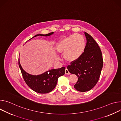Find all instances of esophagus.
<instances>
[{"label": "esophagus", "instance_id": "34e87169", "mask_svg": "<svg viewBox=\"0 0 121 121\" xmlns=\"http://www.w3.org/2000/svg\"><path fill=\"white\" fill-rule=\"evenodd\" d=\"M65 74H70V73L69 72V71H68V70L67 68L65 69Z\"/></svg>", "mask_w": 121, "mask_h": 121}]
</instances>
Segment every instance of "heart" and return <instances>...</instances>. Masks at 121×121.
Listing matches in <instances>:
<instances>
[{
    "label": "heart",
    "mask_w": 121,
    "mask_h": 121,
    "mask_svg": "<svg viewBox=\"0 0 121 121\" xmlns=\"http://www.w3.org/2000/svg\"><path fill=\"white\" fill-rule=\"evenodd\" d=\"M85 40L79 34H73L61 39L56 47L58 52L63 54L64 59L68 62H73L79 59L85 50Z\"/></svg>",
    "instance_id": "b5f03b06"
}]
</instances>
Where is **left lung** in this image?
<instances>
[{"label":"left lung","mask_w":121,"mask_h":121,"mask_svg":"<svg viewBox=\"0 0 121 121\" xmlns=\"http://www.w3.org/2000/svg\"><path fill=\"white\" fill-rule=\"evenodd\" d=\"M86 44L84 52L79 59L71 62L67 66L71 73L78 77V81L74 86L80 92L91 90L98 83L103 67L102 52L97 43L86 32Z\"/></svg>","instance_id":"obj_1"}]
</instances>
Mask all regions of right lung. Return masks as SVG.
<instances>
[{"label": "right lung", "mask_w": 121, "mask_h": 121, "mask_svg": "<svg viewBox=\"0 0 121 121\" xmlns=\"http://www.w3.org/2000/svg\"><path fill=\"white\" fill-rule=\"evenodd\" d=\"M53 34V32L46 35L39 34L34 37L37 36H48ZM18 63L26 84L31 89L38 93L46 94L52 91L57 84L58 78L65 74V67H62L59 69L49 70L39 75H33L27 73L22 69L19 60Z\"/></svg>", "instance_id": "1"}]
</instances>
